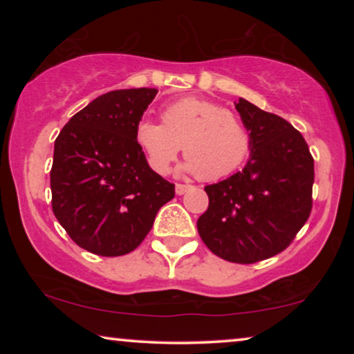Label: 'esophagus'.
Wrapping results in <instances>:
<instances>
[{"label": "esophagus", "instance_id": "1", "mask_svg": "<svg viewBox=\"0 0 354 354\" xmlns=\"http://www.w3.org/2000/svg\"><path fill=\"white\" fill-rule=\"evenodd\" d=\"M188 188H190V185H183V183H177V185H176V193H177V195H183V193H185Z\"/></svg>", "mask_w": 354, "mask_h": 354}]
</instances>
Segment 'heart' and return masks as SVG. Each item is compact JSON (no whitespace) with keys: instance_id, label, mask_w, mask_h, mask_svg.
<instances>
[{"instance_id":"b5f03b06","label":"heart","mask_w":354,"mask_h":354,"mask_svg":"<svg viewBox=\"0 0 354 354\" xmlns=\"http://www.w3.org/2000/svg\"><path fill=\"white\" fill-rule=\"evenodd\" d=\"M162 124L142 120L135 138L149 167L167 174L178 153L185 169L203 180H219L234 174L248 156L250 135L234 113L200 98H183L164 108Z\"/></svg>"}]
</instances>
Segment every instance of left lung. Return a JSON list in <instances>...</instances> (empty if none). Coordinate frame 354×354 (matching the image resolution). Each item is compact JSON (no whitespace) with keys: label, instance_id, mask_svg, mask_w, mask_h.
Listing matches in <instances>:
<instances>
[{"label":"left lung","instance_id":"8db88e82","mask_svg":"<svg viewBox=\"0 0 354 354\" xmlns=\"http://www.w3.org/2000/svg\"><path fill=\"white\" fill-rule=\"evenodd\" d=\"M250 132L243 171L206 185L209 206L196 225L219 258L253 264L282 253L313 207L314 159L306 140L287 120L243 98L235 103Z\"/></svg>","mask_w":354,"mask_h":354}]
</instances>
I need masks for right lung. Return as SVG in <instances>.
<instances>
[{
	"instance_id": "1",
	"label": "right lung",
	"mask_w": 354,
	"mask_h": 354,
	"mask_svg": "<svg viewBox=\"0 0 354 354\" xmlns=\"http://www.w3.org/2000/svg\"><path fill=\"white\" fill-rule=\"evenodd\" d=\"M156 88L114 90L74 114L57 135L51 205L80 248L98 256L133 251L151 230L159 207L176 195L148 166L135 138Z\"/></svg>"
}]
</instances>
